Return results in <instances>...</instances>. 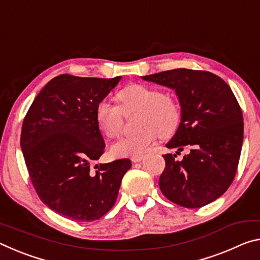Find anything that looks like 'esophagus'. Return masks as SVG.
Masks as SVG:
<instances>
[{
  "label": "esophagus",
  "instance_id": "obj_1",
  "mask_svg": "<svg viewBox=\"0 0 260 260\" xmlns=\"http://www.w3.org/2000/svg\"><path fill=\"white\" fill-rule=\"evenodd\" d=\"M142 159H143V155H139V156L132 157V161H134V162H139V161H141Z\"/></svg>",
  "mask_w": 260,
  "mask_h": 260
}]
</instances>
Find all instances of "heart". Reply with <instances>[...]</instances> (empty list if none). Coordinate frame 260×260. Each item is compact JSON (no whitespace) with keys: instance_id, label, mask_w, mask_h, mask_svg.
Masks as SVG:
<instances>
[{"instance_id":"1","label":"heart","mask_w":260,"mask_h":260,"mask_svg":"<svg viewBox=\"0 0 260 260\" xmlns=\"http://www.w3.org/2000/svg\"><path fill=\"white\" fill-rule=\"evenodd\" d=\"M119 105L101 101L96 107V121L108 138H116L122 129L125 116L138 112L136 133L124 136L111 146L116 157L139 156L156 140L172 134L181 120V107L173 96L164 94L156 87L134 83L118 94Z\"/></svg>"}]
</instances>
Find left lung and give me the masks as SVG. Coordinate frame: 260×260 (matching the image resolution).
<instances>
[{
  "mask_svg": "<svg viewBox=\"0 0 260 260\" xmlns=\"http://www.w3.org/2000/svg\"><path fill=\"white\" fill-rule=\"evenodd\" d=\"M143 80L175 90L181 105V122L167 148L159 188L167 200L188 209L202 208L219 199L235 178L243 143V116L231 87L208 71L175 69Z\"/></svg>",
  "mask_w": 260,
  "mask_h": 260,
  "instance_id": "8db88e82",
  "label": "left lung"
}]
</instances>
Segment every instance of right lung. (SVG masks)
I'll return each mask as SVG.
<instances>
[{
  "instance_id": "obj_1",
  "label": "right lung",
  "mask_w": 260,
  "mask_h": 260,
  "mask_svg": "<svg viewBox=\"0 0 260 260\" xmlns=\"http://www.w3.org/2000/svg\"><path fill=\"white\" fill-rule=\"evenodd\" d=\"M120 79L60 74L24 118L20 147L30 181L43 203L68 219L94 221L109 212L132 166L124 158L90 169L105 148L96 107Z\"/></svg>"
}]
</instances>
